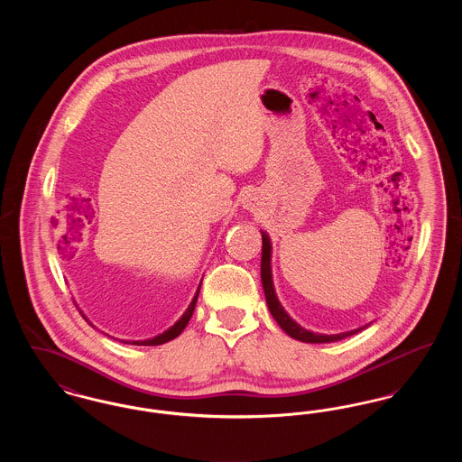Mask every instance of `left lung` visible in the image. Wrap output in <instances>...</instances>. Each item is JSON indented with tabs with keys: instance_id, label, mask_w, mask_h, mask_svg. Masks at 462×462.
<instances>
[{
	"instance_id": "1",
	"label": "left lung",
	"mask_w": 462,
	"mask_h": 462,
	"mask_svg": "<svg viewBox=\"0 0 462 462\" xmlns=\"http://www.w3.org/2000/svg\"><path fill=\"white\" fill-rule=\"evenodd\" d=\"M262 239H263V247H262V284H263L264 298H266V305L270 313L273 315V319L277 320V324L282 328V330H286L287 334L298 341H303V343H332V341H339V339H345L352 334H356L364 328L360 329L348 330V332H341V334H315L311 330L303 329L300 324H296L286 311L282 305L279 303L277 300V294H275V289H273V282H272V266H270V258H272V244L268 236L262 232Z\"/></svg>"
}]
</instances>
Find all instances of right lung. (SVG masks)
<instances>
[{
	"label": "right lung",
	"mask_w": 462,
	"mask_h": 462,
	"mask_svg": "<svg viewBox=\"0 0 462 462\" xmlns=\"http://www.w3.org/2000/svg\"><path fill=\"white\" fill-rule=\"evenodd\" d=\"M199 289H200V287H199ZM199 289L198 292H196V296H194V300H192V303L189 305L187 311L181 315V319L176 322L173 328L164 330L162 334L155 336L152 339H145V341H133L130 345H136V346H157V345L168 343V341L175 339L176 336H180V334H181V330L187 328V324H189V320H190V317H192V313H194V308H196V303H198Z\"/></svg>",
	"instance_id": "add662e5"
}]
</instances>
